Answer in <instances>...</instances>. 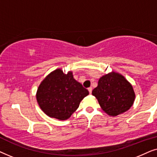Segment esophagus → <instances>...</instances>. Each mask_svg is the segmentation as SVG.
I'll list each match as a JSON object with an SVG mask.
<instances>
[{
	"label": "esophagus",
	"instance_id": "obj_1",
	"mask_svg": "<svg viewBox=\"0 0 157 157\" xmlns=\"http://www.w3.org/2000/svg\"><path fill=\"white\" fill-rule=\"evenodd\" d=\"M88 90H89V94H91V92H92V87H89V89H88Z\"/></svg>",
	"mask_w": 157,
	"mask_h": 157
}]
</instances>
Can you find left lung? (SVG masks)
Instances as JSON below:
<instances>
[{
  "mask_svg": "<svg viewBox=\"0 0 157 157\" xmlns=\"http://www.w3.org/2000/svg\"><path fill=\"white\" fill-rule=\"evenodd\" d=\"M101 109L109 116H117L128 110L134 101L132 85L123 76L112 73L102 76L92 91Z\"/></svg>",
  "mask_w": 157,
  "mask_h": 157,
  "instance_id": "1",
  "label": "left lung"
}]
</instances>
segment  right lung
<instances>
[{"mask_svg": "<svg viewBox=\"0 0 157 157\" xmlns=\"http://www.w3.org/2000/svg\"><path fill=\"white\" fill-rule=\"evenodd\" d=\"M89 91L76 81L72 73L64 74L56 69L46 77L38 87L36 98L40 109L48 117L66 120L78 108Z\"/></svg>", "mask_w": 157, "mask_h": 157, "instance_id": "right-lung-1", "label": "right lung"}]
</instances>
